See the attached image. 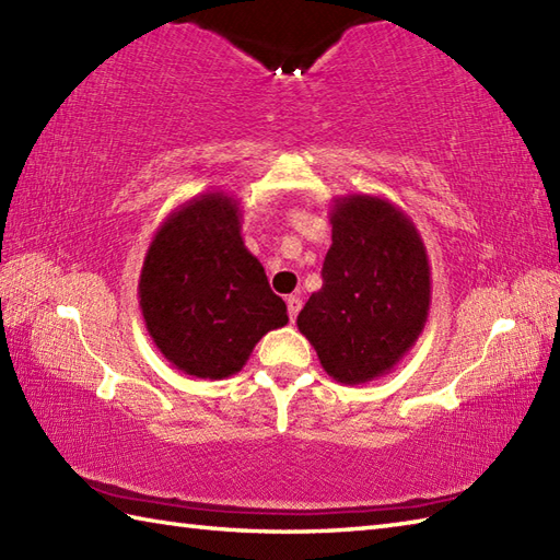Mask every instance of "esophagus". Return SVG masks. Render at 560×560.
Returning a JSON list of instances; mask_svg holds the SVG:
<instances>
[{
  "label": "esophagus",
  "mask_w": 560,
  "mask_h": 560,
  "mask_svg": "<svg viewBox=\"0 0 560 560\" xmlns=\"http://www.w3.org/2000/svg\"><path fill=\"white\" fill-rule=\"evenodd\" d=\"M287 305H289V317H291V323H295V317H299L301 307H303V301L299 299V295H289V299H287Z\"/></svg>",
  "instance_id": "34e87169"
}]
</instances>
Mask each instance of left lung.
<instances>
[{"instance_id": "1", "label": "left lung", "mask_w": 560, "mask_h": 560, "mask_svg": "<svg viewBox=\"0 0 560 560\" xmlns=\"http://www.w3.org/2000/svg\"><path fill=\"white\" fill-rule=\"evenodd\" d=\"M323 289L299 313L329 377L363 385L387 375L419 339L431 307V265L413 221L385 197H337Z\"/></svg>"}]
</instances>
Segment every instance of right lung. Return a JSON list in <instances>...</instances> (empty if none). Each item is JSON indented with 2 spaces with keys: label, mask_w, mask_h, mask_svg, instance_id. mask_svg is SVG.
I'll return each instance as SVG.
<instances>
[{
  "label": "right lung",
  "mask_w": 560,
  "mask_h": 560,
  "mask_svg": "<svg viewBox=\"0 0 560 560\" xmlns=\"http://www.w3.org/2000/svg\"><path fill=\"white\" fill-rule=\"evenodd\" d=\"M139 305L156 349L177 371L223 380L255 343L289 323L265 267L241 235V201L205 192L171 211L147 249Z\"/></svg>",
  "instance_id": "1"
}]
</instances>
